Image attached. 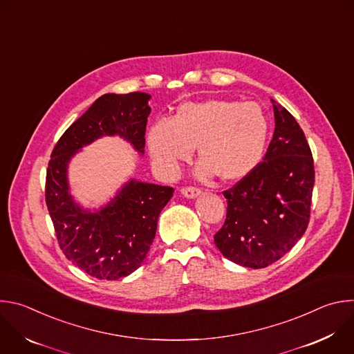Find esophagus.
<instances>
[{"mask_svg":"<svg viewBox=\"0 0 354 354\" xmlns=\"http://www.w3.org/2000/svg\"><path fill=\"white\" fill-rule=\"evenodd\" d=\"M180 193L185 196V197H189V198H193L196 196H198L201 192L198 187H194V186H186V187H182Z\"/></svg>","mask_w":354,"mask_h":354,"instance_id":"esophagus-1","label":"esophagus"}]
</instances>
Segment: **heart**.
Instances as JSON below:
<instances>
[{
  "mask_svg": "<svg viewBox=\"0 0 354 354\" xmlns=\"http://www.w3.org/2000/svg\"><path fill=\"white\" fill-rule=\"evenodd\" d=\"M268 136V116L258 104L209 99L182 105L171 122H156L147 140L151 157L167 174H175L197 147L198 175L232 182L258 167Z\"/></svg>",
  "mask_w": 354,
  "mask_h": 354,
  "instance_id": "1",
  "label": "heart"
}]
</instances>
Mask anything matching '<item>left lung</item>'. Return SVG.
<instances>
[{"label":"left lung","mask_w":354,"mask_h":354,"mask_svg":"<svg viewBox=\"0 0 354 354\" xmlns=\"http://www.w3.org/2000/svg\"><path fill=\"white\" fill-rule=\"evenodd\" d=\"M274 133L263 161L224 190L227 217L214 243L231 262L262 269L304 235L311 216L314 158L304 131L273 100Z\"/></svg>","instance_id":"left-lung-1"}]
</instances>
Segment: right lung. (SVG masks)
I'll return each mask as SVG.
<instances>
[{"mask_svg":"<svg viewBox=\"0 0 354 354\" xmlns=\"http://www.w3.org/2000/svg\"><path fill=\"white\" fill-rule=\"evenodd\" d=\"M149 95L105 93L75 120L53 148L46 174V205L64 257L100 280L138 269L156 238L161 210L174 187L131 179L96 213L82 210L68 193L67 165L80 148L102 136H120L144 153Z\"/></svg>","mask_w":354,"mask_h":354,"instance_id":"obj_1","label":"right lung"}]
</instances>
